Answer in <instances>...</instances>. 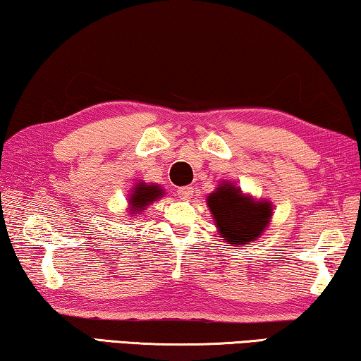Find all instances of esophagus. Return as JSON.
<instances>
[{
  "label": "esophagus",
  "instance_id": "1",
  "mask_svg": "<svg viewBox=\"0 0 361 361\" xmlns=\"http://www.w3.org/2000/svg\"><path fill=\"white\" fill-rule=\"evenodd\" d=\"M176 195H178L181 200H190L192 196V186H181L176 190Z\"/></svg>",
  "mask_w": 361,
  "mask_h": 361
}]
</instances>
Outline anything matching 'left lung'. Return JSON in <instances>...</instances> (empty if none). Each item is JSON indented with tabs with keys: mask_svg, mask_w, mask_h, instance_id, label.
Returning a JSON list of instances; mask_svg holds the SVG:
<instances>
[{
	"mask_svg": "<svg viewBox=\"0 0 361 361\" xmlns=\"http://www.w3.org/2000/svg\"><path fill=\"white\" fill-rule=\"evenodd\" d=\"M207 206L214 216L221 237L232 245H242L260 237L271 217L270 202L253 201L243 196L240 188L221 185L207 197Z\"/></svg>",
	"mask_w": 361,
	"mask_h": 361,
	"instance_id": "obj_1",
	"label": "left lung"
}]
</instances>
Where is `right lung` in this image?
Wrapping results in <instances>:
<instances>
[{"label": "right lung", "mask_w": 361, "mask_h": 361, "mask_svg": "<svg viewBox=\"0 0 361 361\" xmlns=\"http://www.w3.org/2000/svg\"><path fill=\"white\" fill-rule=\"evenodd\" d=\"M164 190H160L157 185H147V183H139L134 188V192H132L129 197V202L132 206L130 211H144L147 204L154 202L155 200H159ZM134 214V212H132Z\"/></svg>", "instance_id": "right-lung-1"}]
</instances>
